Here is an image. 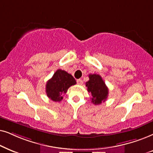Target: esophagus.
Listing matches in <instances>:
<instances>
[{"label":"esophagus","mask_w":153,"mask_h":153,"mask_svg":"<svg viewBox=\"0 0 153 153\" xmlns=\"http://www.w3.org/2000/svg\"><path fill=\"white\" fill-rule=\"evenodd\" d=\"M77 83H78V85H82L83 82H82V80H81V79H78V80H77Z\"/></svg>","instance_id":"34e87169"}]
</instances>
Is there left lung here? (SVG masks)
<instances>
[{
    "mask_svg": "<svg viewBox=\"0 0 153 153\" xmlns=\"http://www.w3.org/2000/svg\"><path fill=\"white\" fill-rule=\"evenodd\" d=\"M89 81L85 83L87 91L91 94V102L95 105L101 104L107 99L108 88L99 75L89 74Z\"/></svg>",
    "mask_w": 153,
    "mask_h": 153,
    "instance_id": "left-lung-1",
    "label": "left lung"
}]
</instances>
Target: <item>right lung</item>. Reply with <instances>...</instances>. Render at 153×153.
<instances>
[{
  "instance_id": "1",
  "label": "right lung",
  "mask_w": 153,
  "mask_h": 153,
  "mask_svg": "<svg viewBox=\"0 0 153 153\" xmlns=\"http://www.w3.org/2000/svg\"><path fill=\"white\" fill-rule=\"evenodd\" d=\"M76 84L75 78L66 71L58 69L46 84L47 96L51 100L59 102L68 89Z\"/></svg>"
}]
</instances>
